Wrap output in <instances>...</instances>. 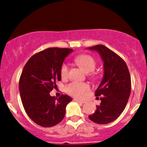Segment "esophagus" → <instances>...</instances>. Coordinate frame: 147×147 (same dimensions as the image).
<instances>
[{
	"instance_id": "34e87169",
	"label": "esophagus",
	"mask_w": 147,
	"mask_h": 147,
	"mask_svg": "<svg viewBox=\"0 0 147 147\" xmlns=\"http://www.w3.org/2000/svg\"><path fill=\"white\" fill-rule=\"evenodd\" d=\"M74 100H75V101H76V102H81V103H85V102L84 100H79V99H76V98H75V99H74Z\"/></svg>"
}]
</instances>
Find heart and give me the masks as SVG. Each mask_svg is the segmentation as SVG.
Returning a JSON list of instances; mask_svg holds the SVG:
<instances>
[{
	"instance_id": "1",
	"label": "heart",
	"mask_w": 147,
	"mask_h": 147,
	"mask_svg": "<svg viewBox=\"0 0 147 147\" xmlns=\"http://www.w3.org/2000/svg\"><path fill=\"white\" fill-rule=\"evenodd\" d=\"M75 61L82 68L85 72H91L94 70L96 66V61L92 57L89 55H81L77 56ZM69 68L67 63H63L61 67V76L63 79L68 76ZM90 88L88 84L81 82H72L66 86V92L71 96L76 98H83L86 96Z\"/></svg>"
}]
</instances>
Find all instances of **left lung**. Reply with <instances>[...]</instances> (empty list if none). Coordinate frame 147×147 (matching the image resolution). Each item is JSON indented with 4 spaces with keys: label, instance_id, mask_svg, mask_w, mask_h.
<instances>
[{
    "label": "left lung",
    "instance_id": "8db88e82",
    "mask_svg": "<svg viewBox=\"0 0 147 147\" xmlns=\"http://www.w3.org/2000/svg\"><path fill=\"white\" fill-rule=\"evenodd\" d=\"M100 55L104 74L95 96L102 97L100 105L89 118L97 124L112 123L122 114L131 93V77L126 63L120 56L103 45L88 47Z\"/></svg>",
    "mask_w": 147,
    "mask_h": 147
}]
</instances>
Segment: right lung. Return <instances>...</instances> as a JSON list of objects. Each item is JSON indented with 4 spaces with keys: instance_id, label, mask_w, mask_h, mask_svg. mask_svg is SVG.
<instances>
[{
    "instance_id": "obj_1",
    "label": "right lung",
    "mask_w": 147,
    "mask_h": 147,
    "mask_svg": "<svg viewBox=\"0 0 147 147\" xmlns=\"http://www.w3.org/2000/svg\"><path fill=\"white\" fill-rule=\"evenodd\" d=\"M73 50L50 48L31 57L24 66L19 81V91L24 110L34 123L50 127L63 119L71 97L51 96L50 92L61 81V67Z\"/></svg>"
}]
</instances>
